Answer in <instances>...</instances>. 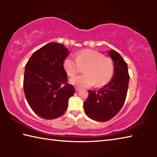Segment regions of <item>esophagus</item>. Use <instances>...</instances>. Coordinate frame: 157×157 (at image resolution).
<instances>
[{"instance_id": "1", "label": "esophagus", "mask_w": 157, "mask_h": 157, "mask_svg": "<svg viewBox=\"0 0 157 157\" xmlns=\"http://www.w3.org/2000/svg\"><path fill=\"white\" fill-rule=\"evenodd\" d=\"M75 91L76 92H78V91H79V90H80V88H79V87H78V86H75Z\"/></svg>"}]
</instances>
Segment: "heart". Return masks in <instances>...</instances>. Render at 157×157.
Instances as JSON below:
<instances>
[{
    "mask_svg": "<svg viewBox=\"0 0 157 157\" xmlns=\"http://www.w3.org/2000/svg\"><path fill=\"white\" fill-rule=\"evenodd\" d=\"M63 67L68 75L74 77L84 69V75L71 78L70 82L79 87H90L95 85L102 87L113 78L114 66L111 58L104 56L102 52L92 49H84L75 55V59L66 57Z\"/></svg>",
    "mask_w": 157,
    "mask_h": 157,
    "instance_id": "b5f03b06",
    "label": "heart"
}]
</instances>
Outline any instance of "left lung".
Instances as JSON below:
<instances>
[{
  "mask_svg": "<svg viewBox=\"0 0 157 157\" xmlns=\"http://www.w3.org/2000/svg\"><path fill=\"white\" fill-rule=\"evenodd\" d=\"M114 63V75L111 80L98 91L89 90L84 102V111L93 120L106 122L118 113L124 103L128 89L129 75L127 63L118 52H108Z\"/></svg>",
  "mask_w": 157,
  "mask_h": 157,
  "instance_id": "1",
  "label": "left lung"
}]
</instances>
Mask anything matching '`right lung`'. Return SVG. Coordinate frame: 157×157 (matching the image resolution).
<instances>
[{
	"label": "right lung",
	"mask_w": 157,
	"mask_h": 157,
	"mask_svg": "<svg viewBox=\"0 0 157 157\" xmlns=\"http://www.w3.org/2000/svg\"><path fill=\"white\" fill-rule=\"evenodd\" d=\"M68 53L63 44L52 42L34 52L25 65L23 89L26 100L34 112L46 120L63 115L68 99L75 94L63 68Z\"/></svg>",
	"instance_id": "add662e5"
}]
</instances>
